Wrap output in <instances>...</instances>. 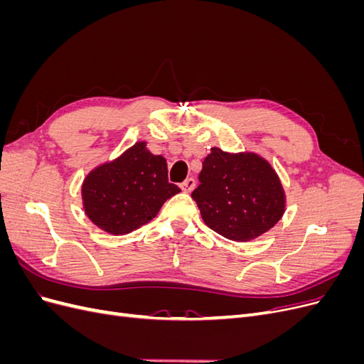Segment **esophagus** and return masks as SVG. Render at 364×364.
<instances>
[{
  "mask_svg": "<svg viewBox=\"0 0 364 364\" xmlns=\"http://www.w3.org/2000/svg\"><path fill=\"white\" fill-rule=\"evenodd\" d=\"M181 188L183 193H191L196 188V181L193 178H188L181 183Z\"/></svg>",
  "mask_w": 364,
  "mask_h": 364,
  "instance_id": "obj_1",
  "label": "esophagus"
}]
</instances>
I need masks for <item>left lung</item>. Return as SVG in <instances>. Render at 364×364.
Segmentation results:
<instances>
[{"label": "left lung", "instance_id": "8db88e82", "mask_svg": "<svg viewBox=\"0 0 364 364\" xmlns=\"http://www.w3.org/2000/svg\"><path fill=\"white\" fill-rule=\"evenodd\" d=\"M191 193L208 228L228 240L249 241L277 225L285 208L282 185L267 161L217 147L202 162Z\"/></svg>", "mask_w": 364, "mask_h": 364}]
</instances>
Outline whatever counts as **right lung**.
Returning a JSON list of instances; mask_svg holds the SVG:
<instances>
[{
    "mask_svg": "<svg viewBox=\"0 0 364 364\" xmlns=\"http://www.w3.org/2000/svg\"><path fill=\"white\" fill-rule=\"evenodd\" d=\"M181 193L168 182L167 161L136 142L114 162L86 176L82 186L86 215L114 235L129 234L149 223L170 197Z\"/></svg>",
    "mask_w": 364,
    "mask_h": 364,
    "instance_id": "1",
    "label": "right lung"
}]
</instances>
